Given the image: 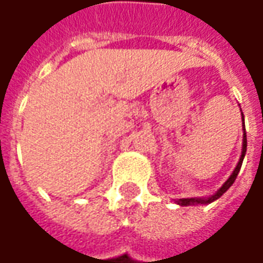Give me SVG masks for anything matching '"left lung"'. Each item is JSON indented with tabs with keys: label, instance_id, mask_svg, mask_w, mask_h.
Returning a JSON list of instances; mask_svg holds the SVG:
<instances>
[{
	"label": "left lung",
	"instance_id": "8db88e82",
	"mask_svg": "<svg viewBox=\"0 0 263 263\" xmlns=\"http://www.w3.org/2000/svg\"><path fill=\"white\" fill-rule=\"evenodd\" d=\"M240 111H242V110H240ZM242 121H243V114H242ZM245 155H246V133H245V124H243V142H242V153H240V159H239L238 164H236L235 170L232 172V175L229 176V179L226 180L225 183L222 184V187H219L218 192L209 197H186V199H179V200H176V203L180 204V206H190V204H209L212 203L213 200L219 199V197L225 193L226 190L231 187L232 184H233V182L236 180V176H238L239 170H240V167H242V162H243V157H245Z\"/></svg>",
	"mask_w": 263,
	"mask_h": 263
}]
</instances>
